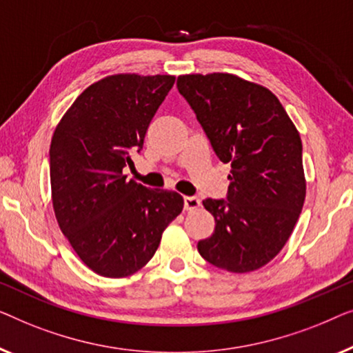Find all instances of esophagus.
Returning <instances> with one entry per match:
<instances>
[{
	"mask_svg": "<svg viewBox=\"0 0 353 353\" xmlns=\"http://www.w3.org/2000/svg\"><path fill=\"white\" fill-rule=\"evenodd\" d=\"M183 206H185L187 211H193L201 206V201L198 196H183Z\"/></svg>",
	"mask_w": 353,
	"mask_h": 353,
	"instance_id": "esophagus-1",
	"label": "esophagus"
}]
</instances>
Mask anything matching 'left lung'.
Masks as SVG:
<instances>
[{"mask_svg":"<svg viewBox=\"0 0 353 353\" xmlns=\"http://www.w3.org/2000/svg\"><path fill=\"white\" fill-rule=\"evenodd\" d=\"M177 89L232 166L227 200L203 201L216 227L198 252L227 272H254L283 250L304 206L299 132L274 92L232 73L181 75Z\"/></svg>","mask_w":353,"mask_h":353,"instance_id":"8db88e82","label":"left lung"}]
</instances>
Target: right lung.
I'll use <instances>...</instances> for the list:
<instances>
[{
  "label": "right lung",
  "instance_id": "obj_1",
  "mask_svg": "<svg viewBox=\"0 0 353 353\" xmlns=\"http://www.w3.org/2000/svg\"><path fill=\"white\" fill-rule=\"evenodd\" d=\"M176 77L137 73L99 79L77 97L51 141V195L63 235L97 275L123 278L152 259L183 198L126 181Z\"/></svg>",
  "mask_w": 353,
  "mask_h": 353
}]
</instances>
